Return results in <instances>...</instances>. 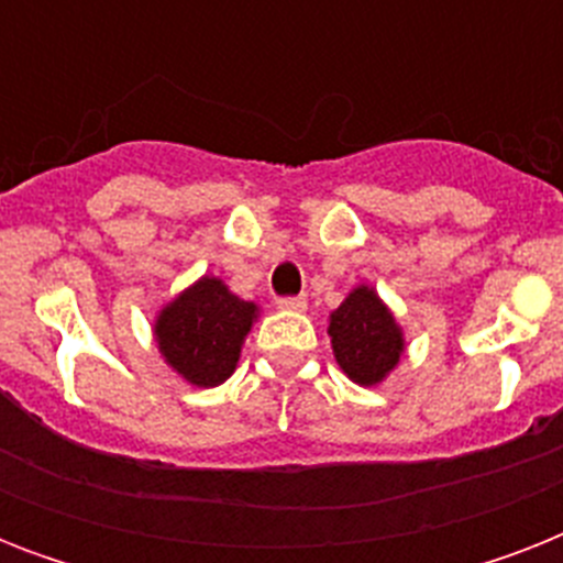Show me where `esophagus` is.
Returning <instances> with one entry per match:
<instances>
[{
    "label": "esophagus",
    "mask_w": 563,
    "mask_h": 563,
    "mask_svg": "<svg viewBox=\"0 0 563 563\" xmlns=\"http://www.w3.org/2000/svg\"><path fill=\"white\" fill-rule=\"evenodd\" d=\"M277 307L286 309V312H303V309H307V298H303V295H295V298H280L277 300Z\"/></svg>",
    "instance_id": "esophagus-1"
}]
</instances>
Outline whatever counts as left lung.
<instances>
[{
	"label": "left lung",
	"instance_id": "1",
	"mask_svg": "<svg viewBox=\"0 0 563 563\" xmlns=\"http://www.w3.org/2000/svg\"><path fill=\"white\" fill-rule=\"evenodd\" d=\"M327 333L339 368L360 385L383 383L397 368L406 347L400 324L371 286H356L344 298L330 316Z\"/></svg>",
	"mask_w": 563,
	"mask_h": 563
}]
</instances>
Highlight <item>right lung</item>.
Wrapping results in <instances>:
<instances>
[{
	"label": "right lung",
	"mask_w": 563,
	"mask_h": 563,
	"mask_svg": "<svg viewBox=\"0 0 563 563\" xmlns=\"http://www.w3.org/2000/svg\"><path fill=\"white\" fill-rule=\"evenodd\" d=\"M256 312V303L236 298L219 277H201L161 309L154 339L172 371L198 388H216L236 371Z\"/></svg>",
	"instance_id": "right-lung-1"
}]
</instances>
